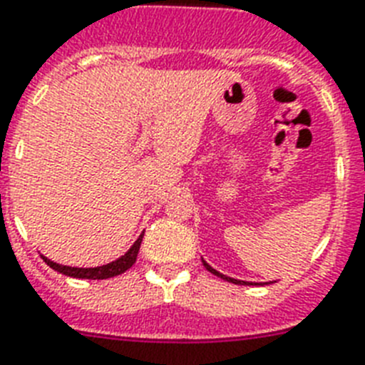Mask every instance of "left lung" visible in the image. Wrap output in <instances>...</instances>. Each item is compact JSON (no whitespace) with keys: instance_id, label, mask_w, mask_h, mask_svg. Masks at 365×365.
Returning <instances> with one entry per match:
<instances>
[{"instance_id":"obj_1","label":"left lung","mask_w":365,"mask_h":365,"mask_svg":"<svg viewBox=\"0 0 365 365\" xmlns=\"http://www.w3.org/2000/svg\"><path fill=\"white\" fill-rule=\"evenodd\" d=\"M202 264H204V268L208 269V272H212L213 275H217V277H221V279H225V281H230V283H234V285H260V283H247V281H240V279H234V277H229V275L219 274L217 269H213L212 266L206 262V260H202Z\"/></svg>"}]
</instances>
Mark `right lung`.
<instances>
[{"mask_svg": "<svg viewBox=\"0 0 365 365\" xmlns=\"http://www.w3.org/2000/svg\"><path fill=\"white\" fill-rule=\"evenodd\" d=\"M142 236H144V232H142L140 236H138V240L131 245V250L127 251L125 255H121L120 259L114 260V262H108V264L97 266V268H73V266L58 264V262L46 259V257H43V260L50 266V268L59 272V274L69 275V277H76V279H108V277H115V275L123 274L125 269H129L135 264L136 255H138V250H140Z\"/></svg>", "mask_w": 365, "mask_h": 365, "instance_id": "right-lung-1", "label": "right lung"}]
</instances>
